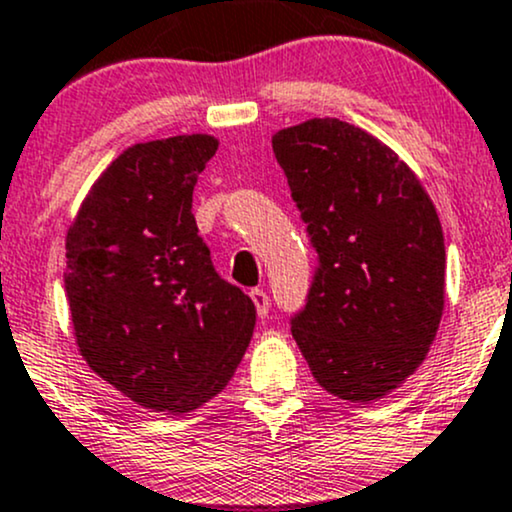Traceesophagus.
Listing matches in <instances>:
<instances>
[{"label": "esophagus", "mask_w": 512, "mask_h": 512, "mask_svg": "<svg viewBox=\"0 0 512 512\" xmlns=\"http://www.w3.org/2000/svg\"><path fill=\"white\" fill-rule=\"evenodd\" d=\"M251 300H254V304H256L258 317L266 319V317H268V309H271V300H268L266 290H261V287H256V290H251Z\"/></svg>", "instance_id": "obj_1"}]
</instances>
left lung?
I'll return each instance as SVG.
<instances>
[{
    "instance_id": "obj_1",
    "label": "left lung",
    "mask_w": 512,
    "mask_h": 512,
    "mask_svg": "<svg viewBox=\"0 0 512 512\" xmlns=\"http://www.w3.org/2000/svg\"><path fill=\"white\" fill-rule=\"evenodd\" d=\"M271 142L319 254L292 336L326 392L372 404L409 380L438 333V210L392 147L346 120L309 118Z\"/></svg>"
}]
</instances>
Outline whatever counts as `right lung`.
Listing matches in <instances>:
<instances>
[{"instance_id": "1", "label": "right lung", "mask_w": 512, "mask_h": 512, "mask_svg": "<svg viewBox=\"0 0 512 512\" xmlns=\"http://www.w3.org/2000/svg\"><path fill=\"white\" fill-rule=\"evenodd\" d=\"M217 147L205 132L128 147L89 188L65 237L79 355L137 406L166 416L227 387L256 324L251 297L212 268L191 212Z\"/></svg>"}]
</instances>
